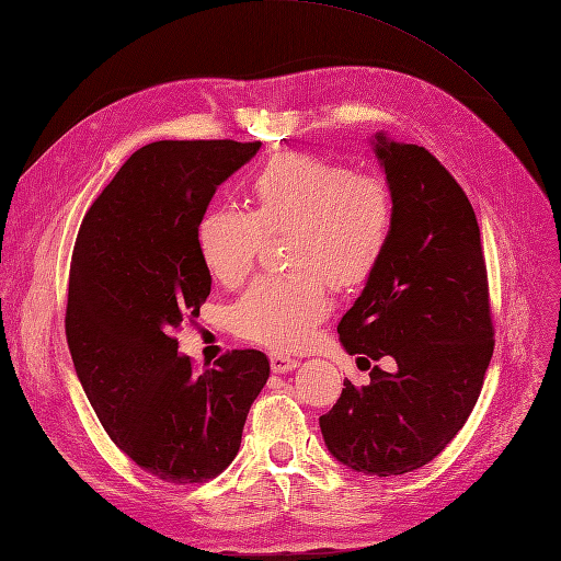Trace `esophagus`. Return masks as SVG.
I'll return each mask as SVG.
<instances>
[{
  "mask_svg": "<svg viewBox=\"0 0 561 561\" xmlns=\"http://www.w3.org/2000/svg\"><path fill=\"white\" fill-rule=\"evenodd\" d=\"M268 360H271V369H274L276 375H285V371H293L299 365L297 358H293V355H285L280 351L268 353Z\"/></svg>",
  "mask_w": 561,
  "mask_h": 561,
  "instance_id": "esophagus-1",
  "label": "esophagus"
}]
</instances>
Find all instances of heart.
Wrapping results in <instances>:
<instances>
[{
    "label": "heart",
    "mask_w": 561,
    "mask_h": 561,
    "mask_svg": "<svg viewBox=\"0 0 561 561\" xmlns=\"http://www.w3.org/2000/svg\"><path fill=\"white\" fill-rule=\"evenodd\" d=\"M390 229L393 196L381 178L311 154H283L254 178L252 213L208 210L196 227V245L215 280L239 285L252 274L264 233H295L290 262L299 274L257 280L231 311L241 336L295 351L330 313L321 278L336 290L363 285L383 257Z\"/></svg>",
    "instance_id": "heart-1"
}]
</instances>
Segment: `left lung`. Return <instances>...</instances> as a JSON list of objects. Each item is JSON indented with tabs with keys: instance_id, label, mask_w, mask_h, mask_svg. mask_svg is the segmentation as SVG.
<instances>
[{
	"instance_id": "left-lung-1",
	"label": "left lung",
	"mask_w": 561,
	"mask_h": 561,
	"mask_svg": "<svg viewBox=\"0 0 561 561\" xmlns=\"http://www.w3.org/2000/svg\"><path fill=\"white\" fill-rule=\"evenodd\" d=\"M393 196V229L360 297L339 320V342L371 367L344 381L320 416L325 447L355 472L390 478L443 451L480 398L494 353L480 227L458 182L431 151L369 138Z\"/></svg>"
}]
</instances>
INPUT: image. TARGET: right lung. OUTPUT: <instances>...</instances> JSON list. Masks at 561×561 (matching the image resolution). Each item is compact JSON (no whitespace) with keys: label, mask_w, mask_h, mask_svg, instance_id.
Returning <instances> with one entry per match:
<instances>
[{"label":"right lung","mask_w":561,"mask_h":561,"mask_svg":"<svg viewBox=\"0 0 561 561\" xmlns=\"http://www.w3.org/2000/svg\"><path fill=\"white\" fill-rule=\"evenodd\" d=\"M262 142L159 140L118 168L77 236L65 334L112 443L163 482H206L239 454L268 379L262 351L196 371L173 332L210 295L196 227Z\"/></svg>","instance_id":"obj_1"}]
</instances>
